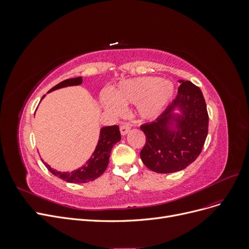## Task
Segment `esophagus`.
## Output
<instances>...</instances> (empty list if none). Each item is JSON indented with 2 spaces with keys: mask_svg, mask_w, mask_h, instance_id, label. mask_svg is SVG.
Listing matches in <instances>:
<instances>
[{
  "mask_svg": "<svg viewBox=\"0 0 249 249\" xmlns=\"http://www.w3.org/2000/svg\"><path fill=\"white\" fill-rule=\"evenodd\" d=\"M131 130V125L129 124H123L120 125V134L123 135V136H125V135L130 132Z\"/></svg>",
  "mask_w": 249,
  "mask_h": 249,
  "instance_id": "1",
  "label": "esophagus"
}]
</instances>
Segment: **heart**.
Listing matches in <instances>:
<instances>
[{"instance_id":"obj_1","label":"heart","mask_w":249,"mask_h":249,"mask_svg":"<svg viewBox=\"0 0 249 249\" xmlns=\"http://www.w3.org/2000/svg\"><path fill=\"white\" fill-rule=\"evenodd\" d=\"M176 88L170 81L159 77H140L120 82L112 89L111 95L103 97V105L108 111L120 114L124 105H137L142 119L159 116L175 96Z\"/></svg>"}]
</instances>
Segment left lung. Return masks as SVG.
<instances>
[{"label": "left lung", "instance_id": "left-lung-1", "mask_svg": "<svg viewBox=\"0 0 249 249\" xmlns=\"http://www.w3.org/2000/svg\"><path fill=\"white\" fill-rule=\"evenodd\" d=\"M178 83L176 100L155 122L140 126L146 138L140 158L155 172L171 173L189 166L201 153L208 135L209 116L201 90L190 81Z\"/></svg>", "mask_w": 249, "mask_h": 249}]
</instances>
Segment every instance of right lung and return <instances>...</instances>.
Returning <instances> with one entry per match:
<instances>
[{"label":"right lung","instance_id":"add662e5","mask_svg":"<svg viewBox=\"0 0 249 249\" xmlns=\"http://www.w3.org/2000/svg\"><path fill=\"white\" fill-rule=\"evenodd\" d=\"M82 82L83 80L81 77L67 79L53 87L49 92L54 91V90H57L60 88L81 85ZM44 96L46 95H43L42 99ZM120 139H122V137H120L119 127L117 125L104 126L100 131L99 142H97L94 152L92 153L91 157L89 158L88 161H86V163L83 165L82 167L72 171L61 172V171H57L55 169H53L46 162H43V164L46 165V167L49 169V171L53 173V175L65 180L67 183H76V184L87 183V182H90V180H94L95 178L101 177L105 172L109 164L111 149L113 145H114L115 143H117Z\"/></svg>","mask_w":249,"mask_h":249}]
</instances>
